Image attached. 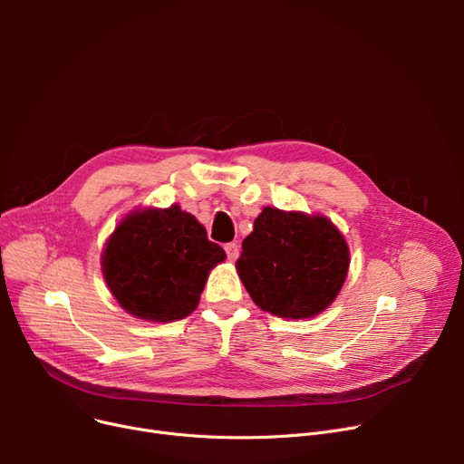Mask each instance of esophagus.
Wrapping results in <instances>:
<instances>
[{
	"mask_svg": "<svg viewBox=\"0 0 464 464\" xmlns=\"http://www.w3.org/2000/svg\"><path fill=\"white\" fill-rule=\"evenodd\" d=\"M226 254H227V259H229V261H237V257H238V246L235 245V242H229V245H226Z\"/></svg>",
	"mask_w": 464,
	"mask_h": 464,
	"instance_id": "esophagus-1",
	"label": "esophagus"
}]
</instances>
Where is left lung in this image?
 I'll use <instances>...</instances> for the list:
<instances>
[{"mask_svg": "<svg viewBox=\"0 0 464 464\" xmlns=\"http://www.w3.org/2000/svg\"><path fill=\"white\" fill-rule=\"evenodd\" d=\"M350 266L344 237L324 216L265 207L242 240L238 276L252 301L280 318H312L338 295Z\"/></svg>", "mask_w": 464, "mask_h": 464, "instance_id": "obj_1", "label": "left lung"}]
</instances>
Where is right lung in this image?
<instances>
[{"label":"right lung","mask_w":464,"mask_h":464,"mask_svg":"<svg viewBox=\"0 0 464 464\" xmlns=\"http://www.w3.org/2000/svg\"><path fill=\"white\" fill-rule=\"evenodd\" d=\"M226 259L207 229L179 205L121 219L107 240L103 276L121 308L150 322H175L198 308L212 266Z\"/></svg>","instance_id":"add662e5"}]
</instances>
